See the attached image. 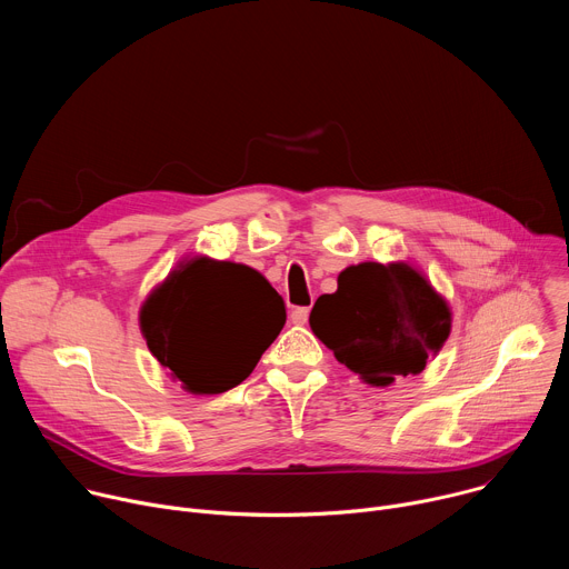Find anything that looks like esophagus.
Masks as SVG:
<instances>
[{"label":"esophagus","mask_w":569,"mask_h":569,"mask_svg":"<svg viewBox=\"0 0 569 569\" xmlns=\"http://www.w3.org/2000/svg\"><path fill=\"white\" fill-rule=\"evenodd\" d=\"M308 315H310V308L308 306H299V308H295L290 312V319H292V323H297V327H301V323L308 321Z\"/></svg>","instance_id":"esophagus-1"}]
</instances>
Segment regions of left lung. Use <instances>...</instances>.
<instances>
[{
    "mask_svg": "<svg viewBox=\"0 0 569 569\" xmlns=\"http://www.w3.org/2000/svg\"><path fill=\"white\" fill-rule=\"evenodd\" d=\"M446 299L408 263H358L338 290L310 310V329L333 356L373 387L426 369L450 336Z\"/></svg>",
    "mask_w": 569,
    "mask_h": 569,
    "instance_id": "8db88e82",
    "label": "left lung"
}]
</instances>
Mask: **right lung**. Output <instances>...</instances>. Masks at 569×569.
I'll return each instance as SVG.
<instances>
[{
	"instance_id": "add662e5",
	"label": "right lung",
	"mask_w": 569,
	"mask_h": 569,
	"mask_svg": "<svg viewBox=\"0 0 569 569\" xmlns=\"http://www.w3.org/2000/svg\"><path fill=\"white\" fill-rule=\"evenodd\" d=\"M150 353L191 393L246 380L286 323L281 295L257 270L196 257L150 292L139 312Z\"/></svg>"
}]
</instances>
